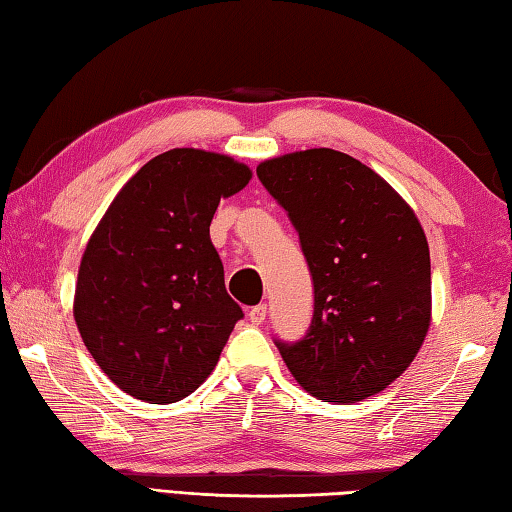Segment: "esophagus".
<instances>
[{
  "label": "esophagus",
  "mask_w": 512,
  "mask_h": 512,
  "mask_svg": "<svg viewBox=\"0 0 512 512\" xmlns=\"http://www.w3.org/2000/svg\"><path fill=\"white\" fill-rule=\"evenodd\" d=\"M266 314H268V307L262 302V305H255L253 309L248 311V320H250V323H253V325H262L264 320H266Z\"/></svg>",
  "instance_id": "1"
}]
</instances>
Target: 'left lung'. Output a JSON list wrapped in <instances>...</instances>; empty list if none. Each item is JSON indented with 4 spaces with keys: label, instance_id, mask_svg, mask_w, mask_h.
I'll return each mask as SVG.
<instances>
[{
    "label": "left lung",
    "instance_id": "1",
    "mask_svg": "<svg viewBox=\"0 0 512 512\" xmlns=\"http://www.w3.org/2000/svg\"><path fill=\"white\" fill-rule=\"evenodd\" d=\"M259 183L298 232L314 314L298 341L273 339L291 375L327 402H359L409 368L431 318L427 237L400 194L332 149L266 160Z\"/></svg>",
    "mask_w": 512,
    "mask_h": 512
}]
</instances>
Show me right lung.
<instances>
[{
	"label": "right lung",
	"mask_w": 512,
	"mask_h": 512,
	"mask_svg": "<svg viewBox=\"0 0 512 512\" xmlns=\"http://www.w3.org/2000/svg\"><path fill=\"white\" fill-rule=\"evenodd\" d=\"M248 180L228 155L171 149L128 180L94 230L74 318L94 361L137 400L192 395L244 318L225 291L210 223Z\"/></svg>",
	"instance_id": "add662e5"
}]
</instances>
